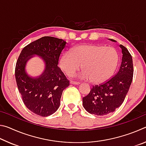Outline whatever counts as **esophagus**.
I'll return each mask as SVG.
<instances>
[{
  "mask_svg": "<svg viewBox=\"0 0 146 146\" xmlns=\"http://www.w3.org/2000/svg\"><path fill=\"white\" fill-rule=\"evenodd\" d=\"M70 84H73V85H78V84H80V82H75V81L71 80V81H70Z\"/></svg>",
  "mask_w": 146,
  "mask_h": 146,
  "instance_id": "obj_1",
  "label": "esophagus"
}]
</instances>
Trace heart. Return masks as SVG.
<instances>
[{
  "label": "heart",
  "mask_w": 146,
  "mask_h": 146,
  "mask_svg": "<svg viewBox=\"0 0 146 146\" xmlns=\"http://www.w3.org/2000/svg\"><path fill=\"white\" fill-rule=\"evenodd\" d=\"M118 52L115 49L97 44H82L64 52L59 66L66 75H72L82 67L78 76L91 80L93 84H102L112 77L117 68Z\"/></svg>",
  "instance_id": "1"
}]
</instances>
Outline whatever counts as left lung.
<instances>
[{
  "instance_id": "obj_1",
  "label": "left lung",
  "mask_w": 146,
  "mask_h": 146,
  "mask_svg": "<svg viewBox=\"0 0 146 146\" xmlns=\"http://www.w3.org/2000/svg\"><path fill=\"white\" fill-rule=\"evenodd\" d=\"M119 47L122 58L117 73L108 82L93 86L90 93L82 98L84 108L90 114L103 116L114 112L122 105L129 91L133 76L132 56L126 48L122 44Z\"/></svg>"
}]
</instances>
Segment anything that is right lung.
<instances>
[{
  "label": "right lung",
  "mask_w": 146,
  "mask_h": 146,
  "mask_svg": "<svg viewBox=\"0 0 146 146\" xmlns=\"http://www.w3.org/2000/svg\"><path fill=\"white\" fill-rule=\"evenodd\" d=\"M66 42L53 36H43L24 47L17 60L15 78L25 106L41 117H48L58 110L64 90L70 82L58 67L60 53ZM37 55L43 60L44 70L41 75L31 77L25 70L26 64Z\"/></svg>",
  "instance_id": "1"
}]
</instances>
